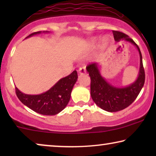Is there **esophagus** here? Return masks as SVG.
<instances>
[{
    "label": "esophagus",
    "mask_w": 156,
    "mask_h": 156,
    "mask_svg": "<svg viewBox=\"0 0 156 156\" xmlns=\"http://www.w3.org/2000/svg\"><path fill=\"white\" fill-rule=\"evenodd\" d=\"M78 71H79V74H80V75H82V74H84L86 73V68L84 67H82L79 69Z\"/></svg>",
    "instance_id": "34e87169"
}]
</instances>
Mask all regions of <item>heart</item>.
Listing matches in <instances>:
<instances>
[{"instance_id": "heart-1", "label": "heart", "mask_w": 156, "mask_h": 156, "mask_svg": "<svg viewBox=\"0 0 156 156\" xmlns=\"http://www.w3.org/2000/svg\"><path fill=\"white\" fill-rule=\"evenodd\" d=\"M104 44H106L107 43V40H106V38H104ZM98 43V39L97 38H92V39L90 40L88 42V44H87V48H92L94 47H95L97 45V44Z\"/></svg>"}]
</instances>
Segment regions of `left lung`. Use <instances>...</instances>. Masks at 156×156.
I'll return each mask as SVG.
<instances>
[{
    "label": "left lung",
    "instance_id": "1",
    "mask_svg": "<svg viewBox=\"0 0 156 156\" xmlns=\"http://www.w3.org/2000/svg\"><path fill=\"white\" fill-rule=\"evenodd\" d=\"M115 41L124 40L137 48L140 56V67L138 77L133 83L126 87L114 86L101 75L99 63H92L87 67V72L91 78V97L97 105L108 112L123 110L133 103L139 94L145 82V72L142 55L138 46L131 38L119 31H113Z\"/></svg>",
    "mask_w": 156,
    "mask_h": 156
}]
</instances>
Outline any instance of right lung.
<instances>
[{"label": "right lung", "mask_w": 156, "mask_h": 156, "mask_svg": "<svg viewBox=\"0 0 156 156\" xmlns=\"http://www.w3.org/2000/svg\"><path fill=\"white\" fill-rule=\"evenodd\" d=\"M42 33H48L50 32H36L30 34L26 38ZM77 78V72L74 70L69 75L60 79L49 90L40 94H26L17 87L16 92L20 101L34 112L40 114L53 116L59 114L67 106Z\"/></svg>", "instance_id": "right-lung-1"}]
</instances>
